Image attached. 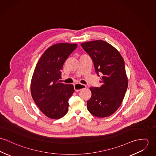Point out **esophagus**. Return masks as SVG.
<instances>
[{
    "label": "esophagus",
    "mask_w": 156,
    "mask_h": 156,
    "mask_svg": "<svg viewBox=\"0 0 156 156\" xmlns=\"http://www.w3.org/2000/svg\"><path fill=\"white\" fill-rule=\"evenodd\" d=\"M87 87L86 85H83V84H81V83H76L74 85V90L76 92H78L79 90H80L81 89L85 88Z\"/></svg>",
    "instance_id": "obj_1"
}]
</instances>
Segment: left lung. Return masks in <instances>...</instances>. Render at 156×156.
I'll list each match as a JSON object with an SVG mask.
<instances>
[{"mask_svg": "<svg viewBox=\"0 0 156 156\" xmlns=\"http://www.w3.org/2000/svg\"><path fill=\"white\" fill-rule=\"evenodd\" d=\"M91 58L98 76L100 87H91L87 108L94 116L104 118L112 115L121 105L128 87L124 61L119 51L103 40L81 44Z\"/></svg>", "mask_w": 156, "mask_h": 156, "instance_id": "left-lung-1", "label": "left lung"}]
</instances>
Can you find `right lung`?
<instances>
[{
  "mask_svg": "<svg viewBox=\"0 0 156 156\" xmlns=\"http://www.w3.org/2000/svg\"><path fill=\"white\" fill-rule=\"evenodd\" d=\"M76 44L59 43L48 47L39 59L30 84L34 101L45 116L63 117L68 110V100L74 92L71 84L61 83V71Z\"/></svg>",
  "mask_w": 156,
  "mask_h": 156,
  "instance_id": "obj_1",
  "label": "right lung"
}]
</instances>
